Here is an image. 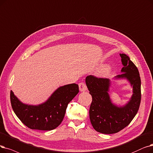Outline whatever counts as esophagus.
Instances as JSON below:
<instances>
[{
    "instance_id": "1",
    "label": "esophagus",
    "mask_w": 153,
    "mask_h": 153,
    "mask_svg": "<svg viewBox=\"0 0 153 153\" xmlns=\"http://www.w3.org/2000/svg\"><path fill=\"white\" fill-rule=\"evenodd\" d=\"M79 91L81 92H84L87 90V86L84 82H80L79 83Z\"/></svg>"
}]
</instances>
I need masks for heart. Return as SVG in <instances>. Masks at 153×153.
<instances>
[{
    "label": "heart",
    "mask_w": 153,
    "mask_h": 153,
    "mask_svg": "<svg viewBox=\"0 0 153 153\" xmlns=\"http://www.w3.org/2000/svg\"><path fill=\"white\" fill-rule=\"evenodd\" d=\"M105 66V65H104ZM111 72V69L110 68H105L104 69H102L101 71H100L98 73V76L100 77H106L107 76H108V75L110 74Z\"/></svg>",
    "instance_id": "1"
}]
</instances>
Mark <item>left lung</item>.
<instances>
[{"label":"left lung","mask_w":153,"mask_h":153,"mask_svg":"<svg viewBox=\"0 0 153 153\" xmlns=\"http://www.w3.org/2000/svg\"><path fill=\"white\" fill-rule=\"evenodd\" d=\"M123 65L121 74L113 80L126 79L132 88L129 100L123 105L112 102L109 92L111 81L109 79L88 76L85 84L92 96L89 109V118L94 129L102 134H114L128 126L136 115L141 102V78L139 71L129 57L119 54Z\"/></svg>","instance_id":"1"}]
</instances>
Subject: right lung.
<instances>
[{"mask_svg": "<svg viewBox=\"0 0 153 153\" xmlns=\"http://www.w3.org/2000/svg\"><path fill=\"white\" fill-rule=\"evenodd\" d=\"M79 92L75 83L58 88L45 102L30 105L21 102L10 91L13 111L27 127L32 129L51 131L60 125L65 116L68 104Z\"/></svg>", "mask_w": 153, "mask_h": 153, "instance_id": "add662e5", "label": "right lung"}]
</instances>
